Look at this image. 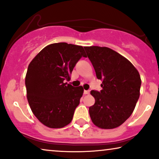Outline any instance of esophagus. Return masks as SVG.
<instances>
[{
	"label": "esophagus",
	"mask_w": 159,
	"mask_h": 159,
	"mask_svg": "<svg viewBox=\"0 0 159 159\" xmlns=\"http://www.w3.org/2000/svg\"><path fill=\"white\" fill-rule=\"evenodd\" d=\"M90 93V90H84V94H89Z\"/></svg>",
	"instance_id": "obj_1"
}]
</instances>
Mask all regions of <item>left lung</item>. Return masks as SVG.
<instances>
[{"instance_id": "left-lung-1", "label": "left lung", "mask_w": 159, "mask_h": 159, "mask_svg": "<svg viewBox=\"0 0 159 159\" xmlns=\"http://www.w3.org/2000/svg\"><path fill=\"white\" fill-rule=\"evenodd\" d=\"M88 57L102 80L100 91L92 90L94 105L89 107L90 118L104 129L120 126L132 114L139 97L141 79L132 63L108 47H84Z\"/></svg>"}]
</instances>
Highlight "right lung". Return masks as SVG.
<instances>
[{
  "label": "right lung",
  "instance_id": "1",
  "mask_svg": "<svg viewBox=\"0 0 159 159\" xmlns=\"http://www.w3.org/2000/svg\"><path fill=\"white\" fill-rule=\"evenodd\" d=\"M84 48L65 42L49 44L32 60L27 71V98L33 113L44 125L60 129L69 124L83 93L70 80Z\"/></svg>",
  "mask_w": 159,
  "mask_h": 159
}]
</instances>
